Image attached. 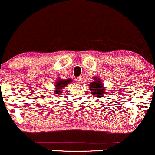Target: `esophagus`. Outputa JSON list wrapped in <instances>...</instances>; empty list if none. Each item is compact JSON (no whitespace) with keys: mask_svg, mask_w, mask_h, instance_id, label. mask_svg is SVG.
<instances>
[{"mask_svg":"<svg viewBox=\"0 0 155 155\" xmlns=\"http://www.w3.org/2000/svg\"><path fill=\"white\" fill-rule=\"evenodd\" d=\"M76 82L78 84H80L82 82V78L81 77H78L76 78Z\"/></svg>","mask_w":155,"mask_h":155,"instance_id":"34e87169","label":"esophagus"}]
</instances>
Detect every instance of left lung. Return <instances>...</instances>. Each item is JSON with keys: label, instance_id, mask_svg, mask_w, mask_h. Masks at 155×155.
<instances>
[{"label": "left lung", "instance_id": "1", "mask_svg": "<svg viewBox=\"0 0 155 155\" xmlns=\"http://www.w3.org/2000/svg\"><path fill=\"white\" fill-rule=\"evenodd\" d=\"M94 81L90 82L89 87L90 92L92 95H95V97H97L98 98L103 97L105 95V88L103 87V85L101 82L99 78L97 77L94 78Z\"/></svg>", "mask_w": 155, "mask_h": 155}]
</instances>
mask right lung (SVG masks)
I'll return each instance as SVG.
<instances>
[{"instance_id":"add662e5","label":"right lung","mask_w":155,"mask_h":155,"mask_svg":"<svg viewBox=\"0 0 155 155\" xmlns=\"http://www.w3.org/2000/svg\"><path fill=\"white\" fill-rule=\"evenodd\" d=\"M73 80H71L70 78L67 80H62L58 78V81L56 82V83L55 84V89L54 90V91L55 92V95H60V92L62 91V89H63L64 87H66V85H68V84L72 82Z\"/></svg>"}]
</instances>
